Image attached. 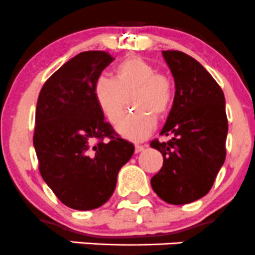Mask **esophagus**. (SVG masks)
<instances>
[{"instance_id": "1", "label": "esophagus", "mask_w": 255, "mask_h": 255, "mask_svg": "<svg viewBox=\"0 0 255 255\" xmlns=\"http://www.w3.org/2000/svg\"><path fill=\"white\" fill-rule=\"evenodd\" d=\"M146 146H148V145H135V146H134L135 153H140V151H143L144 149L146 148Z\"/></svg>"}]
</instances>
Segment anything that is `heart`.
Here are the masks:
<instances>
[{
	"mask_svg": "<svg viewBox=\"0 0 255 255\" xmlns=\"http://www.w3.org/2000/svg\"><path fill=\"white\" fill-rule=\"evenodd\" d=\"M94 95L100 110L110 123L116 125L130 105L137 110L117 126L121 135L134 142L145 139L154 128V117L169 112L174 99V82L166 74L138 56L118 64L115 79L101 76L96 80Z\"/></svg>",
	"mask_w": 255,
	"mask_h": 255,
	"instance_id": "1",
	"label": "heart"
}]
</instances>
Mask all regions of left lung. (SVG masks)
Segmentation results:
<instances>
[{
    "label": "left lung",
    "mask_w": 255,
    "mask_h": 255,
    "mask_svg": "<svg viewBox=\"0 0 255 255\" xmlns=\"http://www.w3.org/2000/svg\"><path fill=\"white\" fill-rule=\"evenodd\" d=\"M175 81V97L161 135L150 142L163 154V166L150 180L155 194L171 205L201 199L226 159L228 121L225 95L206 69L179 50H164Z\"/></svg>",
    "instance_id": "obj_1"
}]
</instances>
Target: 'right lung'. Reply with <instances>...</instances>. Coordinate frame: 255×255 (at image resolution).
Segmentation results:
<instances>
[{
	"label": "right lung",
	"mask_w": 255,
	"mask_h": 255,
	"mask_svg": "<svg viewBox=\"0 0 255 255\" xmlns=\"http://www.w3.org/2000/svg\"><path fill=\"white\" fill-rule=\"evenodd\" d=\"M113 60L106 51H82L44 82L38 96L33 144L40 175L74 210L109 201L118 171L134 153L105 121L94 95L95 82Z\"/></svg>",
	"instance_id": "obj_1"
}]
</instances>
